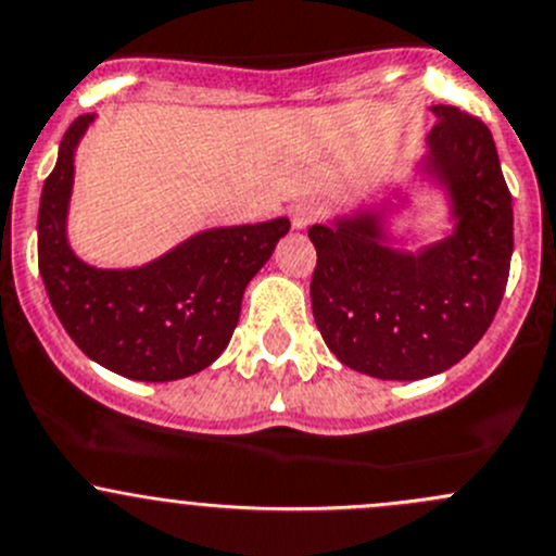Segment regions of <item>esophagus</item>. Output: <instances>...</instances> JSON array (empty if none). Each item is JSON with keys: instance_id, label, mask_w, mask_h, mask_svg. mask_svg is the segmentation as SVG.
Here are the masks:
<instances>
[{"instance_id": "34e87169", "label": "esophagus", "mask_w": 556, "mask_h": 556, "mask_svg": "<svg viewBox=\"0 0 556 556\" xmlns=\"http://www.w3.org/2000/svg\"><path fill=\"white\" fill-rule=\"evenodd\" d=\"M318 216H320V205L311 203V200H302V203H296L294 208H291V225H294V230H307Z\"/></svg>"}]
</instances>
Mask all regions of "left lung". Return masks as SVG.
<instances>
[{
  "instance_id": "obj_1",
  "label": "left lung",
  "mask_w": 556,
  "mask_h": 556,
  "mask_svg": "<svg viewBox=\"0 0 556 556\" xmlns=\"http://www.w3.org/2000/svg\"><path fill=\"white\" fill-rule=\"evenodd\" d=\"M431 112L437 125L417 174L447 198V236L415 254L393 245L391 200L307 232L318 254L311 302L320 337L342 364L380 380H422L468 356L511 267V192L490 128L457 106Z\"/></svg>"
}]
</instances>
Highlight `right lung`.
Here are the masks:
<instances>
[{"label": "right lung", "mask_w": 556, "mask_h": 556, "mask_svg": "<svg viewBox=\"0 0 556 556\" xmlns=\"http://www.w3.org/2000/svg\"><path fill=\"white\" fill-rule=\"evenodd\" d=\"M74 119L39 198V276L50 305L79 351L109 371L141 382L190 377L222 356L240 318L249 280L289 232V219L214 227L141 267L104 270L68 245L74 152L93 123Z\"/></svg>", "instance_id": "obj_1"}]
</instances>
